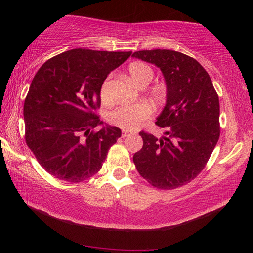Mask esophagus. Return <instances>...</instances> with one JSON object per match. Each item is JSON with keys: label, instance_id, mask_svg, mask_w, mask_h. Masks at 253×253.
<instances>
[{"label": "esophagus", "instance_id": "esophagus-1", "mask_svg": "<svg viewBox=\"0 0 253 253\" xmlns=\"http://www.w3.org/2000/svg\"><path fill=\"white\" fill-rule=\"evenodd\" d=\"M129 135H130L129 131H127V130H123V131H122V137H123V138H125V137L129 136Z\"/></svg>", "mask_w": 253, "mask_h": 253}]
</instances>
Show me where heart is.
Listing matches in <instances>:
<instances>
[{
  "label": "heart",
  "mask_w": 253,
  "mask_h": 253,
  "mask_svg": "<svg viewBox=\"0 0 253 253\" xmlns=\"http://www.w3.org/2000/svg\"><path fill=\"white\" fill-rule=\"evenodd\" d=\"M128 74L133 83L139 87H146L153 78V71L148 64L142 62L132 63L128 68ZM152 94L155 96L161 95V90L154 88ZM101 96L104 101L109 100V79L103 84L101 88ZM151 114V109L146 103L124 104L111 111L107 115V120L113 125L121 127L126 130H133L141 125Z\"/></svg>",
  "instance_id": "1"
}]
</instances>
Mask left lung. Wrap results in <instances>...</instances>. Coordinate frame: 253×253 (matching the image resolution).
Masks as SVG:
<instances>
[{"label": "left lung", "mask_w": 253, "mask_h": 253, "mask_svg": "<svg viewBox=\"0 0 253 253\" xmlns=\"http://www.w3.org/2000/svg\"><path fill=\"white\" fill-rule=\"evenodd\" d=\"M132 57L160 68L166 101L157 117L164 136L141 131L143 147L133 163L144 179L160 189L191 181L204 169L219 138V102L212 80L195 58L171 50L138 51Z\"/></svg>", "instance_id": "8db88e82"}]
</instances>
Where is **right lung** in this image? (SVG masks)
<instances>
[{"mask_svg":"<svg viewBox=\"0 0 253 253\" xmlns=\"http://www.w3.org/2000/svg\"><path fill=\"white\" fill-rule=\"evenodd\" d=\"M130 55L74 49L50 58L35 75L24 103L26 143L55 178L79 182L101 169L122 131L93 110L107 75ZM95 126L100 129L91 132Z\"/></svg>","mask_w":253,"mask_h":253,"instance_id":"right-lung-1","label":"right lung"}]
</instances>
